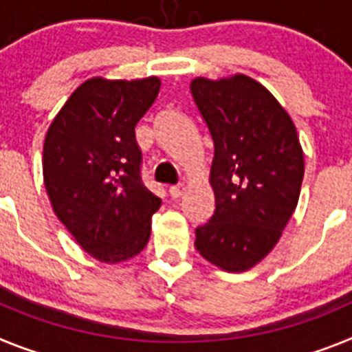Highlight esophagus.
I'll use <instances>...</instances> for the list:
<instances>
[{
  "label": "esophagus",
  "mask_w": 352,
  "mask_h": 352,
  "mask_svg": "<svg viewBox=\"0 0 352 352\" xmlns=\"http://www.w3.org/2000/svg\"><path fill=\"white\" fill-rule=\"evenodd\" d=\"M186 188L184 184H175V186H170V189H168V193H170V197L173 198V200H177V198H180L182 195H184Z\"/></svg>",
  "instance_id": "obj_1"
}]
</instances>
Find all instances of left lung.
Listing matches in <instances>:
<instances>
[{
	"label": "left lung",
	"instance_id": "left-lung-1",
	"mask_svg": "<svg viewBox=\"0 0 352 352\" xmlns=\"http://www.w3.org/2000/svg\"><path fill=\"white\" fill-rule=\"evenodd\" d=\"M191 96L214 143L216 209L197 227L195 248L210 264L243 273L282 237L294 212L305 159L294 122L255 79L191 81Z\"/></svg>",
	"mask_w": 352,
	"mask_h": 352
}]
</instances>
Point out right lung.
Returning <instances> with one entry per match:
<instances>
[{
	"instance_id": "1",
	"label": "right lung",
	"mask_w": 352,
	"mask_h": 352,
	"mask_svg": "<svg viewBox=\"0 0 352 352\" xmlns=\"http://www.w3.org/2000/svg\"><path fill=\"white\" fill-rule=\"evenodd\" d=\"M161 88L155 76L85 81L45 134L44 184L58 219L94 258L117 264L151 237L161 198L142 182L134 127Z\"/></svg>"
}]
</instances>
